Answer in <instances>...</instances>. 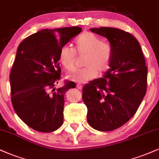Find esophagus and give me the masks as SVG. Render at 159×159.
Masks as SVG:
<instances>
[{"mask_svg":"<svg viewBox=\"0 0 159 159\" xmlns=\"http://www.w3.org/2000/svg\"><path fill=\"white\" fill-rule=\"evenodd\" d=\"M77 88L78 89H82V86L81 84H77Z\"/></svg>","mask_w":159,"mask_h":159,"instance_id":"1","label":"esophagus"}]
</instances>
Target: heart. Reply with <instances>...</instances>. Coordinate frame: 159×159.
I'll list each match as a JSON object with an SVG mask.
<instances>
[{
    "instance_id": "heart-1",
    "label": "heart",
    "mask_w": 159,
    "mask_h": 159,
    "mask_svg": "<svg viewBox=\"0 0 159 159\" xmlns=\"http://www.w3.org/2000/svg\"><path fill=\"white\" fill-rule=\"evenodd\" d=\"M75 43V49L68 45L61 47L59 53L61 63L66 70L73 71L77 53L80 56H85L83 63L85 68L70 75L69 79L78 83H86L110 70L112 50L109 43L103 42L91 32L81 34Z\"/></svg>"
}]
</instances>
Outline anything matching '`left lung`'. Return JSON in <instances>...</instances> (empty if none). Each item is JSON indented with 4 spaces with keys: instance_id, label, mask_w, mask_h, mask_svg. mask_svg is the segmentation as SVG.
<instances>
[{
    "instance_id": "1",
    "label": "left lung",
    "mask_w": 159,
    "mask_h": 159,
    "mask_svg": "<svg viewBox=\"0 0 159 159\" xmlns=\"http://www.w3.org/2000/svg\"><path fill=\"white\" fill-rule=\"evenodd\" d=\"M107 38L112 55L104 77L83 88L87 121L99 131H112L134 116L147 92V67L139 42L133 35L112 27L92 28Z\"/></svg>"
}]
</instances>
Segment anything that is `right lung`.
<instances>
[{
	"instance_id": "right-lung-1",
	"label": "right lung",
	"mask_w": 159,
	"mask_h": 159,
	"mask_svg": "<svg viewBox=\"0 0 159 159\" xmlns=\"http://www.w3.org/2000/svg\"><path fill=\"white\" fill-rule=\"evenodd\" d=\"M81 30L78 26L45 29L19 45L9 75L11 100L18 117L36 131L50 133L63 124L64 94L75 84L66 81L55 89L61 72L59 53Z\"/></svg>"
}]
</instances>
